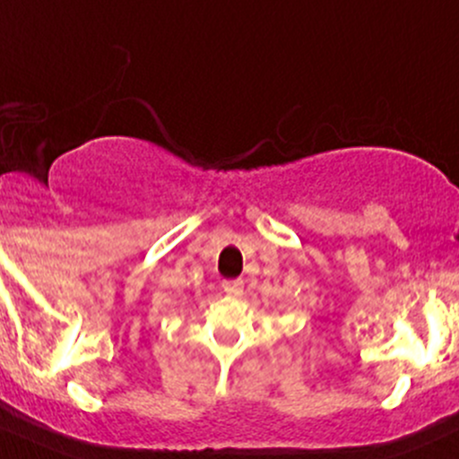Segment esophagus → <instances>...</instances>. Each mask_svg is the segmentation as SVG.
Returning a JSON list of instances; mask_svg holds the SVG:
<instances>
[{
  "label": "esophagus",
  "instance_id": "1",
  "mask_svg": "<svg viewBox=\"0 0 459 459\" xmlns=\"http://www.w3.org/2000/svg\"><path fill=\"white\" fill-rule=\"evenodd\" d=\"M221 290H224L226 294H230V296H239L241 290H244V281H241V279L224 281V283H221Z\"/></svg>",
  "mask_w": 459,
  "mask_h": 459
}]
</instances>
